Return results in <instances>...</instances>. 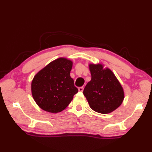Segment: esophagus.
I'll return each mask as SVG.
<instances>
[{
	"label": "esophagus",
	"mask_w": 152,
	"mask_h": 152,
	"mask_svg": "<svg viewBox=\"0 0 152 152\" xmlns=\"http://www.w3.org/2000/svg\"><path fill=\"white\" fill-rule=\"evenodd\" d=\"M78 90L80 92H82L83 91V87H80V88H78Z\"/></svg>",
	"instance_id": "1"
}]
</instances>
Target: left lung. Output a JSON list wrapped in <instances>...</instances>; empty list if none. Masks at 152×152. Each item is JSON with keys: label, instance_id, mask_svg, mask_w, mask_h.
Masks as SVG:
<instances>
[{"label": "left lung", "instance_id": "left-lung-1", "mask_svg": "<svg viewBox=\"0 0 152 152\" xmlns=\"http://www.w3.org/2000/svg\"><path fill=\"white\" fill-rule=\"evenodd\" d=\"M91 80L83 93L93 110L108 114L118 108L124 99L122 87L112 71L102 64H89Z\"/></svg>", "mask_w": 152, "mask_h": 152}]
</instances>
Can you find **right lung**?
I'll return each instance as SVG.
<instances>
[{"mask_svg":"<svg viewBox=\"0 0 152 152\" xmlns=\"http://www.w3.org/2000/svg\"><path fill=\"white\" fill-rule=\"evenodd\" d=\"M72 62L59 58L41 70L31 83L32 95L44 110L57 113L65 109L78 91L70 76Z\"/></svg>","mask_w":152,"mask_h":152,"instance_id":"1","label":"right lung"}]
</instances>
